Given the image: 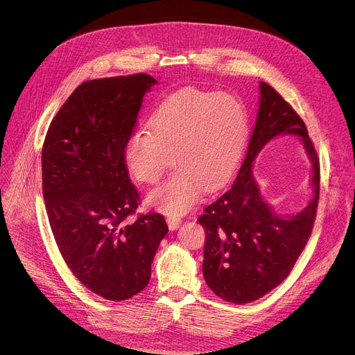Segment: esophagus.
I'll use <instances>...</instances> for the list:
<instances>
[{
  "mask_svg": "<svg viewBox=\"0 0 355 355\" xmlns=\"http://www.w3.org/2000/svg\"><path fill=\"white\" fill-rule=\"evenodd\" d=\"M167 225L170 230H177L181 225V219L175 218V216H167Z\"/></svg>",
  "mask_w": 355,
  "mask_h": 355,
  "instance_id": "obj_1",
  "label": "esophagus"
}]
</instances>
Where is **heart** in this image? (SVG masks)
I'll use <instances>...</instances> for the list:
<instances>
[{"instance_id":"1","label":"heart","mask_w":355,"mask_h":355,"mask_svg":"<svg viewBox=\"0 0 355 355\" xmlns=\"http://www.w3.org/2000/svg\"><path fill=\"white\" fill-rule=\"evenodd\" d=\"M248 135L244 107L230 95L182 89L167 96L150 118V129L132 133L123 146L129 175L157 182L171 166L177 171L146 200L170 216L188 212L202 192L222 188L236 171Z\"/></svg>"}]
</instances>
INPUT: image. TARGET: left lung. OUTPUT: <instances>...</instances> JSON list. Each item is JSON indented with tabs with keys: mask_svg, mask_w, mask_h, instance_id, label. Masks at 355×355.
Listing matches in <instances>:
<instances>
[{
	"mask_svg": "<svg viewBox=\"0 0 355 355\" xmlns=\"http://www.w3.org/2000/svg\"><path fill=\"white\" fill-rule=\"evenodd\" d=\"M281 134L299 135L313 163L310 204L295 216H278L261 198L252 162ZM320 166L308 129L286 101L260 81V105L243 166L227 192L198 222L207 232L204 271L208 286L227 302L248 303L278 286L293 268L315 223Z\"/></svg>",
	"mask_w": 355,
	"mask_h": 355,
	"instance_id": "1",
	"label": "left lung"
}]
</instances>
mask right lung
Masks as SVG:
<instances>
[{
	"instance_id": "1",
	"label": "right lung",
	"mask_w": 355,
	"mask_h": 355,
	"mask_svg": "<svg viewBox=\"0 0 355 355\" xmlns=\"http://www.w3.org/2000/svg\"><path fill=\"white\" fill-rule=\"evenodd\" d=\"M155 84L143 73L83 83L50 123L42 148L43 198L58 247L76 278L108 300L146 288L168 232L160 214L126 222L140 196L123 146Z\"/></svg>"
}]
</instances>
